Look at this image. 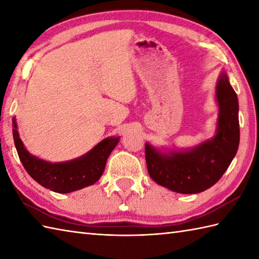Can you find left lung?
Listing matches in <instances>:
<instances>
[{
  "mask_svg": "<svg viewBox=\"0 0 259 259\" xmlns=\"http://www.w3.org/2000/svg\"><path fill=\"white\" fill-rule=\"evenodd\" d=\"M216 100L219 112L213 138L189 150L169 152L146 144L148 172L158 185L179 194H198L210 188L226 171L239 146V107L225 72L217 81Z\"/></svg>",
  "mask_w": 259,
  "mask_h": 259,
  "instance_id": "obj_1",
  "label": "left lung"
}]
</instances>
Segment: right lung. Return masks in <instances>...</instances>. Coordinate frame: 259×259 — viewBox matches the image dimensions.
<instances>
[{
    "mask_svg": "<svg viewBox=\"0 0 259 259\" xmlns=\"http://www.w3.org/2000/svg\"><path fill=\"white\" fill-rule=\"evenodd\" d=\"M13 138L19 158L27 174L45 188L59 194H68L96 184L100 179L107 159L118 145L120 137L103 139L80 158L54 163L32 156L25 149L20 139L15 118H13Z\"/></svg>",
    "mask_w": 259,
    "mask_h": 259,
    "instance_id": "1",
    "label": "right lung"
}]
</instances>
